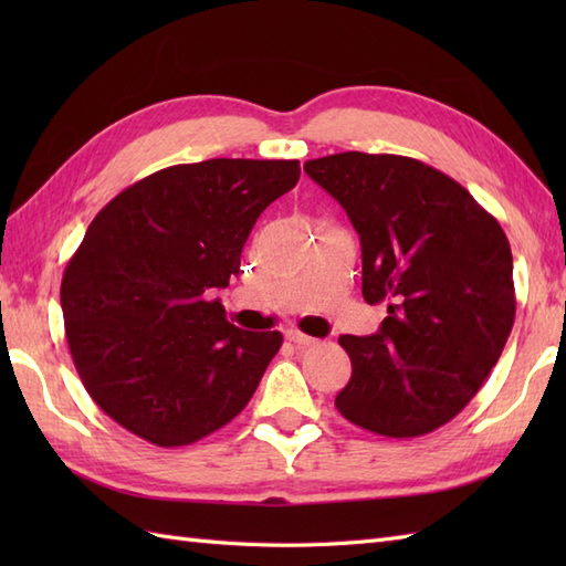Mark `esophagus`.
Listing matches in <instances>:
<instances>
[{"mask_svg": "<svg viewBox=\"0 0 566 566\" xmlns=\"http://www.w3.org/2000/svg\"><path fill=\"white\" fill-rule=\"evenodd\" d=\"M286 340L294 343L296 347H308V345H316L318 340L311 338V335L302 333V331H286Z\"/></svg>", "mask_w": 566, "mask_h": 566, "instance_id": "obj_1", "label": "esophagus"}]
</instances>
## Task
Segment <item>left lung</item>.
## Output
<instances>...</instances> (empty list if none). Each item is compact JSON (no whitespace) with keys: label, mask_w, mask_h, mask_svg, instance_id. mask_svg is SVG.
<instances>
[{"label":"left lung","mask_w":566,"mask_h":566,"mask_svg":"<svg viewBox=\"0 0 566 566\" xmlns=\"http://www.w3.org/2000/svg\"><path fill=\"white\" fill-rule=\"evenodd\" d=\"M304 170L359 233L365 302L389 311L379 333L338 338L353 377L335 408L384 438L438 430L482 389L511 335L506 233L460 182L403 155L335 153Z\"/></svg>","instance_id":"1"}]
</instances>
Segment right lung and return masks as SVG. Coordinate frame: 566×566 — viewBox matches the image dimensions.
<instances>
[{
  "label": "right lung",
  "mask_w": 566,
  "mask_h": 566,
  "mask_svg": "<svg viewBox=\"0 0 566 566\" xmlns=\"http://www.w3.org/2000/svg\"><path fill=\"white\" fill-rule=\"evenodd\" d=\"M298 175V160L172 165L94 216L60 306L84 389L118 426L182 448L248 406L282 333L235 328L211 290L240 272L258 216Z\"/></svg>",
  "instance_id": "obj_1"
}]
</instances>
